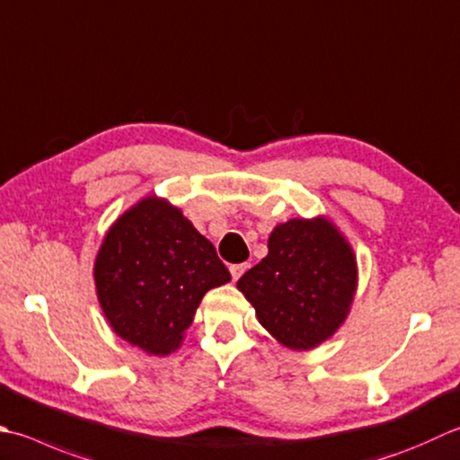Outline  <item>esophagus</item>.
Returning <instances> with one entry per match:
<instances>
[{"instance_id":"obj_1","label":"esophagus","mask_w":460,"mask_h":460,"mask_svg":"<svg viewBox=\"0 0 460 460\" xmlns=\"http://www.w3.org/2000/svg\"><path fill=\"white\" fill-rule=\"evenodd\" d=\"M229 271H231V277H233V281H237V279L247 271V263H237V265H231L229 267Z\"/></svg>"}]
</instances>
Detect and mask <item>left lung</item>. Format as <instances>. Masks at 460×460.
Wrapping results in <instances>:
<instances>
[{"label":"left lung","instance_id":"8db88e82","mask_svg":"<svg viewBox=\"0 0 460 460\" xmlns=\"http://www.w3.org/2000/svg\"><path fill=\"white\" fill-rule=\"evenodd\" d=\"M267 245V257L239 279L237 289L279 343L295 350L321 345L353 303V249L325 217L277 225Z\"/></svg>","mask_w":460,"mask_h":460}]
</instances>
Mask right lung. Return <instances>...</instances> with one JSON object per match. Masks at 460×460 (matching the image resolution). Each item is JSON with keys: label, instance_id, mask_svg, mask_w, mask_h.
<instances>
[{"label": "right lung", "instance_id": "1", "mask_svg": "<svg viewBox=\"0 0 460 460\" xmlns=\"http://www.w3.org/2000/svg\"><path fill=\"white\" fill-rule=\"evenodd\" d=\"M93 275L99 305L117 335L161 357L181 345L203 295L231 281L211 241L157 197L111 225Z\"/></svg>", "mask_w": 460, "mask_h": 460}]
</instances>
